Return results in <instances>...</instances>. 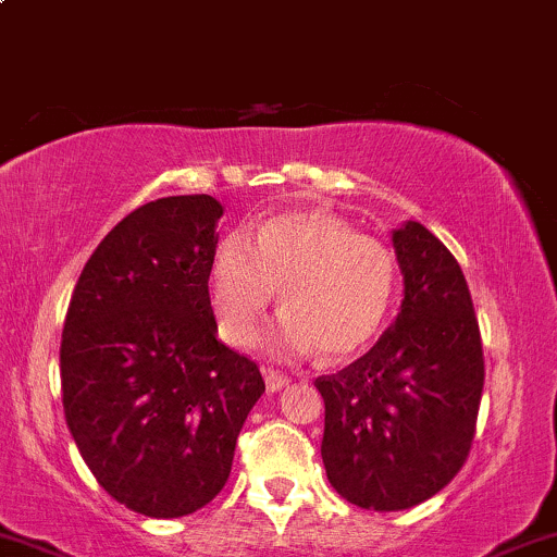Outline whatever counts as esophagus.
I'll return each instance as SVG.
<instances>
[{
  "instance_id": "34e87169",
  "label": "esophagus",
  "mask_w": 557,
  "mask_h": 557,
  "mask_svg": "<svg viewBox=\"0 0 557 557\" xmlns=\"http://www.w3.org/2000/svg\"><path fill=\"white\" fill-rule=\"evenodd\" d=\"M264 381H267V388H270V392H280V388H285L287 384H290V379H287L285 373L274 371V368H267Z\"/></svg>"
}]
</instances>
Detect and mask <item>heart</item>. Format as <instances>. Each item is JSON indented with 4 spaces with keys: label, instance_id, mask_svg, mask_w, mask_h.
<instances>
[{
    "label": "heart",
    "instance_id": "1",
    "mask_svg": "<svg viewBox=\"0 0 557 557\" xmlns=\"http://www.w3.org/2000/svg\"><path fill=\"white\" fill-rule=\"evenodd\" d=\"M280 290L290 317L272 334L274 350L347 358L384 326L397 290V259L379 238L358 236L350 223L324 212L283 214L259 236L236 227L220 240L210 298L227 343H253Z\"/></svg>",
    "mask_w": 557,
    "mask_h": 557
}]
</instances>
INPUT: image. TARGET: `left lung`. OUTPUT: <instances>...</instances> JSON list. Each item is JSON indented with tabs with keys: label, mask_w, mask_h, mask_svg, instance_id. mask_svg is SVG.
I'll return each mask as SVG.
<instances>
[{
	"label": "left lung",
	"mask_w": 557,
	"mask_h": 557,
	"mask_svg": "<svg viewBox=\"0 0 557 557\" xmlns=\"http://www.w3.org/2000/svg\"><path fill=\"white\" fill-rule=\"evenodd\" d=\"M405 300L363 358L317 379L332 487L368 511H401L444 491L470 454L485 381L470 287L425 225L392 233Z\"/></svg>",
	"instance_id": "1"
}]
</instances>
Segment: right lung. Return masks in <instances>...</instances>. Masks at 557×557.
Segmentation results:
<instances>
[{
  "label": "right lung",
  "instance_id": "right-lung-1",
  "mask_svg": "<svg viewBox=\"0 0 557 557\" xmlns=\"http://www.w3.org/2000/svg\"><path fill=\"white\" fill-rule=\"evenodd\" d=\"M223 205L147 202L98 244L66 308L62 401L98 485L132 511L178 519L231 474L259 366L218 339L210 272Z\"/></svg>",
  "mask_w": 557,
  "mask_h": 557
}]
</instances>
